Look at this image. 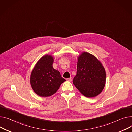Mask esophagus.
Returning <instances> with one entry per match:
<instances>
[{"instance_id": "esophagus-1", "label": "esophagus", "mask_w": 132, "mask_h": 132, "mask_svg": "<svg viewBox=\"0 0 132 132\" xmlns=\"http://www.w3.org/2000/svg\"><path fill=\"white\" fill-rule=\"evenodd\" d=\"M66 80H67V81H70V82H71V81H72V79L70 78H67Z\"/></svg>"}]
</instances>
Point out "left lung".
Segmentation results:
<instances>
[{
	"label": "left lung",
	"mask_w": 132,
	"mask_h": 132,
	"mask_svg": "<svg viewBox=\"0 0 132 132\" xmlns=\"http://www.w3.org/2000/svg\"><path fill=\"white\" fill-rule=\"evenodd\" d=\"M77 67L73 79L75 87L87 97L99 95L106 82L105 70L102 63L93 55L83 52L78 57Z\"/></svg>",
	"instance_id": "obj_1"
}]
</instances>
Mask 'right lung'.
Listing matches in <instances>:
<instances>
[{"label":"right lung","mask_w":132,"mask_h":132,"mask_svg":"<svg viewBox=\"0 0 132 132\" xmlns=\"http://www.w3.org/2000/svg\"><path fill=\"white\" fill-rule=\"evenodd\" d=\"M54 58L51 55L42 56L35 65L30 75V84L35 93L41 97L55 94L62 83L66 80L60 72L53 67Z\"/></svg>","instance_id":"1"}]
</instances>
